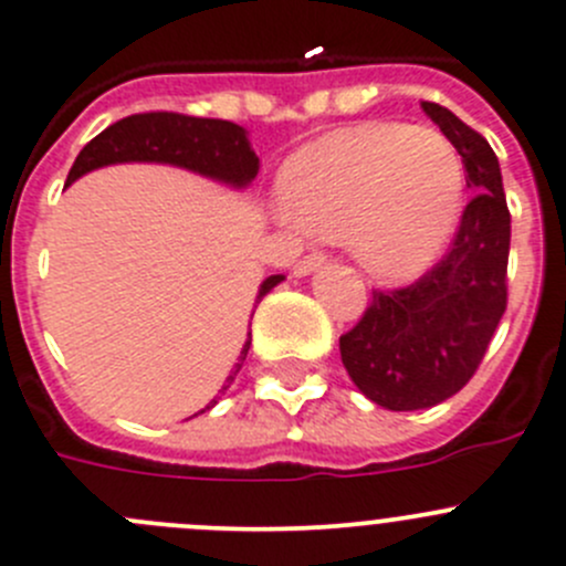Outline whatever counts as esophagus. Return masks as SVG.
<instances>
[{"label":"esophagus","instance_id":"esophagus-1","mask_svg":"<svg viewBox=\"0 0 566 566\" xmlns=\"http://www.w3.org/2000/svg\"><path fill=\"white\" fill-rule=\"evenodd\" d=\"M321 265H326V256H324V253L313 251V253H307V256H301L298 262H295L293 273H298V276H307V273L318 271Z\"/></svg>","mask_w":566,"mask_h":566}]
</instances>
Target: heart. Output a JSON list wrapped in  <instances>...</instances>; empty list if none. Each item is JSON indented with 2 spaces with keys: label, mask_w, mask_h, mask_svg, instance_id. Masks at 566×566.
<instances>
[{
  "label": "heart",
  "mask_w": 566,
  "mask_h": 566,
  "mask_svg": "<svg viewBox=\"0 0 566 566\" xmlns=\"http://www.w3.org/2000/svg\"><path fill=\"white\" fill-rule=\"evenodd\" d=\"M463 158L441 130L402 123L343 128L284 167V209L301 231L346 237L368 273L410 279L436 262L463 209Z\"/></svg>",
  "instance_id": "heart-1"
}]
</instances>
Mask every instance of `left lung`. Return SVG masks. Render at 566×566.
<instances>
[{
    "label": "left lung",
    "mask_w": 566,
    "mask_h": 566,
    "mask_svg": "<svg viewBox=\"0 0 566 566\" xmlns=\"http://www.w3.org/2000/svg\"><path fill=\"white\" fill-rule=\"evenodd\" d=\"M458 147L474 189L450 251L405 287L371 290L340 357L357 388L388 410H421L450 399L483 363L509 307L511 211L489 142L450 108L421 103Z\"/></svg>",
    "instance_id": "obj_1"
}]
</instances>
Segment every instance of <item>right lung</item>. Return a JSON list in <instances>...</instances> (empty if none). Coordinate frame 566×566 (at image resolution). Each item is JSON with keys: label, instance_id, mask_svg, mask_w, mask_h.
Returning <instances> with one entry per match:
<instances>
[{"label": "right lung", "instance_id": "add662e5", "mask_svg": "<svg viewBox=\"0 0 566 566\" xmlns=\"http://www.w3.org/2000/svg\"><path fill=\"white\" fill-rule=\"evenodd\" d=\"M116 161H167L187 167V170L200 172V176L218 178V181L234 184V187H245L256 178L259 158L251 150L245 139V130L240 125L229 123V119H206V116H189L176 114V111H147V114H130L119 123L108 125L103 134L94 136L81 156L75 158L72 170H69L66 184L77 181L83 172L97 170L105 164ZM282 276H271L259 287V298L262 301L271 293ZM251 346V335H248L245 346L240 352V363L226 379L223 390L234 382L237 371L242 368V360ZM218 399H211L200 413L214 408Z\"/></svg>", "mask_w": 566, "mask_h": 566}]
</instances>
